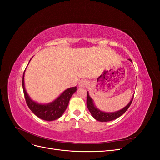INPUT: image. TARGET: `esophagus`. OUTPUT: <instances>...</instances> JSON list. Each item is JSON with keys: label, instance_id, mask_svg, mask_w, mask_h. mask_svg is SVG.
<instances>
[{"label": "esophagus", "instance_id": "esophagus-1", "mask_svg": "<svg viewBox=\"0 0 160 160\" xmlns=\"http://www.w3.org/2000/svg\"><path fill=\"white\" fill-rule=\"evenodd\" d=\"M88 85V82L86 80H82L79 83V86L80 88H85V87H87Z\"/></svg>", "mask_w": 160, "mask_h": 160}]
</instances>
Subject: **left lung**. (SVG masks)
Returning <instances> with one entry per match:
<instances>
[{"mask_svg": "<svg viewBox=\"0 0 160 160\" xmlns=\"http://www.w3.org/2000/svg\"><path fill=\"white\" fill-rule=\"evenodd\" d=\"M129 60L132 62V60L131 59H129ZM133 99V96L132 97V99H131V101H129V103L123 109L117 111H115V112L108 113V112H104V111H101L98 108H96V106L94 104L93 100L92 99V98L89 96V94L88 91V95H87V106H88V108L90 111L91 114L96 120H98L99 122H110V121L117 119L119 118L121 115H122L129 108V106L132 103Z\"/></svg>", "mask_w": 160, "mask_h": 160, "instance_id": "8db88e82", "label": "left lung"}]
</instances>
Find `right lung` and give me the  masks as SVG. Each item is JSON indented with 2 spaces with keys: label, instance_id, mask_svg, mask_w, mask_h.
I'll return each mask as SVG.
<instances>
[{
  "label": "right lung",
  "instance_id": "1",
  "mask_svg": "<svg viewBox=\"0 0 160 160\" xmlns=\"http://www.w3.org/2000/svg\"><path fill=\"white\" fill-rule=\"evenodd\" d=\"M25 72V70L24 71L22 77V89L26 103L32 112L38 118L45 121H54L61 117L68 106L71 96L77 91L76 87L67 89L56 99L51 103L47 104L38 103L32 100L26 91L25 81H24Z\"/></svg>",
  "mask_w": 160,
  "mask_h": 160
}]
</instances>
